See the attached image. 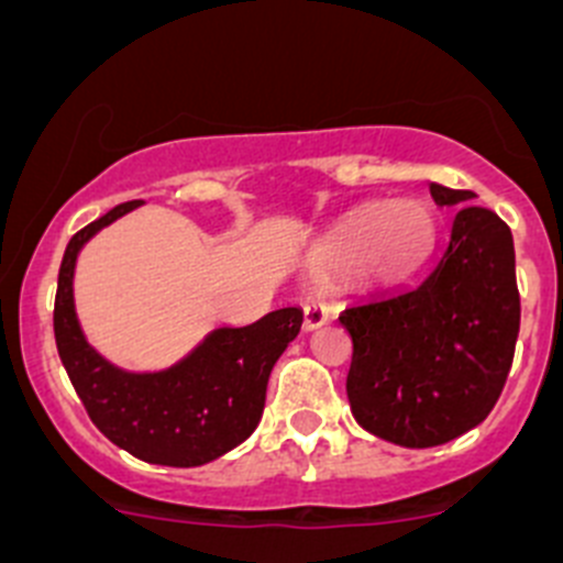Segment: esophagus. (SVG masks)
I'll return each instance as SVG.
<instances>
[{
    "mask_svg": "<svg viewBox=\"0 0 563 563\" xmlns=\"http://www.w3.org/2000/svg\"><path fill=\"white\" fill-rule=\"evenodd\" d=\"M328 319H330V308L324 306L322 299H308L306 306H302V324H306V330L319 328V324H324Z\"/></svg>",
    "mask_w": 563,
    "mask_h": 563,
    "instance_id": "1",
    "label": "esophagus"
}]
</instances>
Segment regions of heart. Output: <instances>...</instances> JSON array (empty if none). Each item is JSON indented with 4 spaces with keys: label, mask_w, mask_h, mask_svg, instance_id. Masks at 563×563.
<instances>
[{
    "label": "heart",
    "mask_w": 563,
    "mask_h": 563,
    "mask_svg": "<svg viewBox=\"0 0 563 563\" xmlns=\"http://www.w3.org/2000/svg\"><path fill=\"white\" fill-rule=\"evenodd\" d=\"M433 235V210L419 199L364 205L335 235L333 257L344 266L375 264L380 269H400L430 250Z\"/></svg>",
    "instance_id": "1"
}]
</instances>
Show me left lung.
Returning <instances> with one entry per match:
<instances>
[{"label":"left lung","mask_w":563,"mask_h":563,"mask_svg":"<svg viewBox=\"0 0 563 563\" xmlns=\"http://www.w3.org/2000/svg\"><path fill=\"white\" fill-rule=\"evenodd\" d=\"M453 205L448 244L417 286L344 308L355 422L400 448H435L495 408L519 333L514 239L475 194L430 183Z\"/></svg>","instance_id":"obj_1"}]
</instances>
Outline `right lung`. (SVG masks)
I'll return each mask as SVG.
<instances>
[{
	"label": "right lung",
	"instance_id": "1",
	"mask_svg": "<svg viewBox=\"0 0 563 563\" xmlns=\"http://www.w3.org/2000/svg\"><path fill=\"white\" fill-rule=\"evenodd\" d=\"M141 199L115 205L77 230L57 272V355L99 433L146 464L199 466L219 459L261 422L266 383L288 341L299 333V308H280L246 328L213 330L177 366L157 375H130L99 358L80 333L71 302V275L80 246Z\"/></svg>",
	"mask_w": 563,
	"mask_h": 563
}]
</instances>
